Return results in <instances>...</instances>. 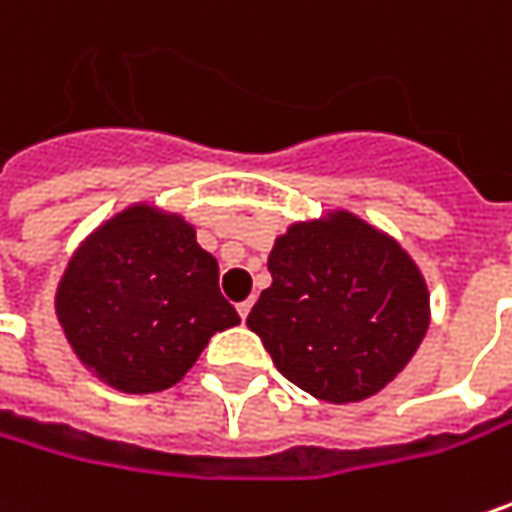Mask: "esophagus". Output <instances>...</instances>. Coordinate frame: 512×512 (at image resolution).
Returning a JSON list of instances; mask_svg holds the SVG:
<instances>
[{"label": "esophagus", "mask_w": 512, "mask_h": 512, "mask_svg": "<svg viewBox=\"0 0 512 512\" xmlns=\"http://www.w3.org/2000/svg\"><path fill=\"white\" fill-rule=\"evenodd\" d=\"M249 310H252V299H246V302L237 304V313H240V319H246V316H249Z\"/></svg>", "instance_id": "obj_1"}]
</instances>
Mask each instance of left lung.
<instances>
[{
    "instance_id": "1",
    "label": "left lung",
    "mask_w": 512,
    "mask_h": 512,
    "mask_svg": "<svg viewBox=\"0 0 512 512\" xmlns=\"http://www.w3.org/2000/svg\"><path fill=\"white\" fill-rule=\"evenodd\" d=\"M269 272L246 325L278 372L313 398L349 404L381 393L428 331L419 266L349 210L293 222L269 252Z\"/></svg>"
}]
</instances>
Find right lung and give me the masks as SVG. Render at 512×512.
I'll return each mask as SVG.
<instances>
[{"label":"right lung","instance_id":"add662e5","mask_svg":"<svg viewBox=\"0 0 512 512\" xmlns=\"http://www.w3.org/2000/svg\"><path fill=\"white\" fill-rule=\"evenodd\" d=\"M55 313L75 357L119 393L175 387L216 331L240 322L196 228L155 205L102 222L70 257Z\"/></svg>","mask_w":512,"mask_h":512}]
</instances>
